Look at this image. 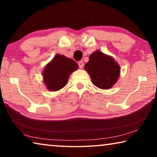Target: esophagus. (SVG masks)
I'll use <instances>...</instances> for the list:
<instances>
[{"instance_id": "34e87169", "label": "esophagus", "mask_w": 157, "mask_h": 157, "mask_svg": "<svg viewBox=\"0 0 157 157\" xmlns=\"http://www.w3.org/2000/svg\"><path fill=\"white\" fill-rule=\"evenodd\" d=\"M78 65H79V67L80 68H82L84 66V62H82V61H80V62H78Z\"/></svg>"}]
</instances>
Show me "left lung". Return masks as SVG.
I'll return each instance as SVG.
<instances>
[{
	"label": "left lung",
	"instance_id": "left-lung-1",
	"mask_svg": "<svg viewBox=\"0 0 157 157\" xmlns=\"http://www.w3.org/2000/svg\"><path fill=\"white\" fill-rule=\"evenodd\" d=\"M84 69L89 74L93 84L101 89L111 88L118 79L121 71L118 63L100 50L90 55Z\"/></svg>",
	"mask_w": 157,
	"mask_h": 157
}]
</instances>
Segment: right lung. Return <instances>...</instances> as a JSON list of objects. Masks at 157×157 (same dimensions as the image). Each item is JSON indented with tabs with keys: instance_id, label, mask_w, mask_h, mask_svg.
<instances>
[{
	"instance_id": "obj_1",
	"label": "right lung",
	"mask_w": 157,
	"mask_h": 157,
	"mask_svg": "<svg viewBox=\"0 0 157 157\" xmlns=\"http://www.w3.org/2000/svg\"><path fill=\"white\" fill-rule=\"evenodd\" d=\"M78 68V63L73 59L56 55L43 71L44 84L49 91H59L66 86L69 76Z\"/></svg>"
}]
</instances>
